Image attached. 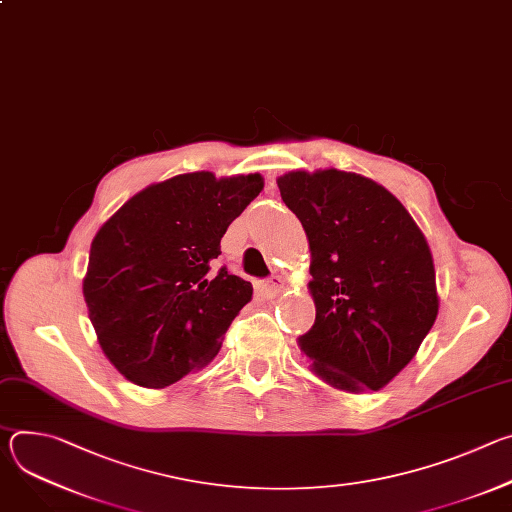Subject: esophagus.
<instances>
[{"label":"esophagus","instance_id":"obj_1","mask_svg":"<svg viewBox=\"0 0 512 512\" xmlns=\"http://www.w3.org/2000/svg\"><path fill=\"white\" fill-rule=\"evenodd\" d=\"M283 287H285V279H283L281 275H271V277L267 279V291H269V296H279L281 291H283Z\"/></svg>","mask_w":512,"mask_h":512}]
</instances>
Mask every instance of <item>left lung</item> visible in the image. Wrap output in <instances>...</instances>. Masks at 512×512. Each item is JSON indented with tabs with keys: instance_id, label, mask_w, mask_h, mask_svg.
<instances>
[{
	"instance_id": "8db88e82",
	"label": "left lung",
	"mask_w": 512,
	"mask_h": 512,
	"mask_svg": "<svg viewBox=\"0 0 512 512\" xmlns=\"http://www.w3.org/2000/svg\"><path fill=\"white\" fill-rule=\"evenodd\" d=\"M277 186L312 255L316 322L300 350L334 389H383L417 354L440 310L421 229L385 186L354 172L294 170Z\"/></svg>"
}]
</instances>
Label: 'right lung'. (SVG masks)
I'll return each mask as SVG.
<instances>
[{
    "mask_svg": "<svg viewBox=\"0 0 512 512\" xmlns=\"http://www.w3.org/2000/svg\"><path fill=\"white\" fill-rule=\"evenodd\" d=\"M261 174H180L131 196L91 243L83 296L101 350L131 383L164 389L204 369L253 285L214 271Z\"/></svg>",
    "mask_w": 512,
    "mask_h": 512,
    "instance_id": "obj_1",
    "label": "right lung"
}]
</instances>
